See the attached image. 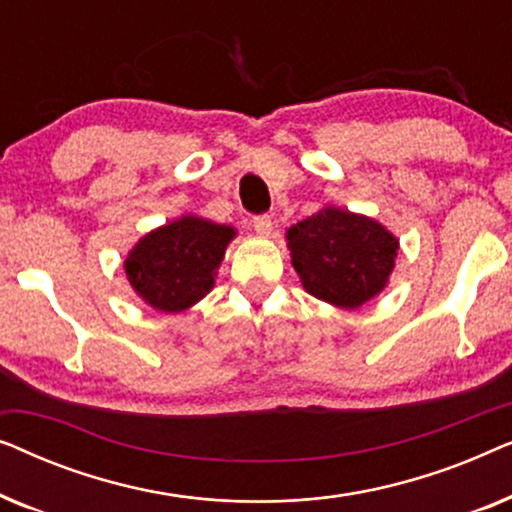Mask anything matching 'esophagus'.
Returning a JSON list of instances; mask_svg holds the SVG:
<instances>
[{
  "instance_id": "esophagus-1",
  "label": "esophagus",
  "mask_w": 512,
  "mask_h": 512,
  "mask_svg": "<svg viewBox=\"0 0 512 512\" xmlns=\"http://www.w3.org/2000/svg\"><path fill=\"white\" fill-rule=\"evenodd\" d=\"M254 230L258 235H265L268 237L272 233V219L270 216H254Z\"/></svg>"
}]
</instances>
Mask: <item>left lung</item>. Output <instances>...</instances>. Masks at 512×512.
<instances>
[{"label":"left lung","mask_w":512,"mask_h":512,"mask_svg":"<svg viewBox=\"0 0 512 512\" xmlns=\"http://www.w3.org/2000/svg\"><path fill=\"white\" fill-rule=\"evenodd\" d=\"M286 247L310 296L359 310L387 289L398 237L380 221L328 205L286 230Z\"/></svg>","instance_id":"8db88e82"}]
</instances>
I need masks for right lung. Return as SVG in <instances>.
Masks as SVG:
<instances>
[{
  "label": "right lung",
  "mask_w": 512,
  "mask_h": 512,
  "mask_svg": "<svg viewBox=\"0 0 512 512\" xmlns=\"http://www.w3.org/2000/svg\"><path fill=\"white\" fill-rule=\"evenodd\" d=\"M235 235L226 223L184 214L139 237L125 256V277L153 310L184 312L214 289L216 270Z\"/></svg>",
  "instance_id": "obj_1"
}]
</instances>
